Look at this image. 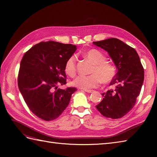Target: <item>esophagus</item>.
I'll return each instance as SVG.
<instances>
[{"mask_svg":"<svg viewBox=\"0 0 157 157\" xmlns=\"http://www.w3.org/2000/svg\"><path fill=\"white\" fill-rule=\"evenodd\" d=\"M84 91H85L86 92H88V93H92L94 92L93 90H84Z\"/></svg>","mask_w":157,"mask_h":157,"instance_id":"1","label":"esophagus"}]
</instances>
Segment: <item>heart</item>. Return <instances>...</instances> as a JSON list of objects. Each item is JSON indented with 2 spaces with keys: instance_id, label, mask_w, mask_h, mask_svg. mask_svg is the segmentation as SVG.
Listing matches in <instances>:
<instances>
[{
  "instance_id": "heart-1",
  "label": "heart",
  "mask_w": 157,
  "mask_h": 157,
  "mask_svg": "<svg viewBox=\"0 0 157 157\" xmlns=\"http://www.w3.org/2000/svg\"><path fill=\"white\" fill-rule=\"evenodd\" d=\"M84 56L93 64L90 72L92 74L78 76L71 82L73 86L88 90L98 86L100 82L104 84L110 82L115 77V66L106 61V57L102 52L96 49H91L85 52ZM76 56L72 55L65 62V72L70 77H73L76 73Z\"/></svg>"
}]
</instances>
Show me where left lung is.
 I'll return each instance as SVG.
<instances>
[{"label": "left lung", "mask_w": 157, "mask_h": 157, "mask_svg": "<svg viewBox=\"0 0 157 157\" xmlns=\"http://www.w3.org/2000/svg\"><path fill=\"white\" fill-rule=\"evenodd\" d=\"M93 44L108 52L117 69L110 83L113 89L101 94L103 98L96 107L104 117L120 118L135 105L144 83V67L136 50L119 39L111 38Z\"/></svg>", "instance_id": "left-lung-1"}]
</instances>
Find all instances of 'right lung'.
I'll return each mask as SVG.
<instances>
[{"label":"right lung","mask_w":157,"mask_h":157,"mask_svg":"<svg viewBox=\"0 0 157 157\" xmlns=\"http://www.w3.org/2000/svg\"><path fill=\"white\" fill-rule=\"evenodd\" d=\"M77 46L55 41L41 42L23 56L19 70L20 91L30 110L41 119L58 118L69 105L77 89L58 88L66 83L65 64Z\"/></svg>","instance_id":"right-lung-1"}]
</instances>
